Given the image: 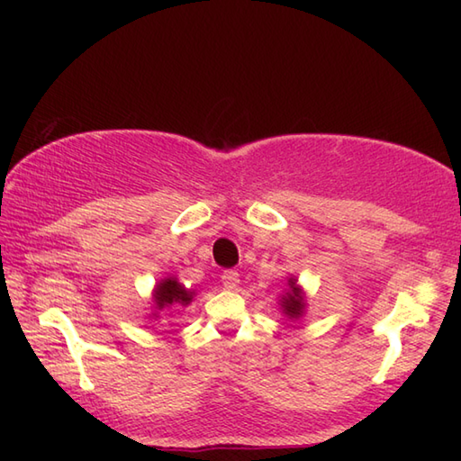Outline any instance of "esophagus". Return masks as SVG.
Returning a JSON list of instances; mask_svg holds the SVG:
<instances>
[{"mask_svg":"<svg viewBox=\"0 0 461 461\" xmlns=\"http://www.w3.org/2000/svg\"><path fill=\"white\" fill-rule=\"evenodd\" d=\"M221 283L225 289H236L240 285V273L238 271H225L221 276Z\"/></svg>","mask_w":461,"mask_h":461,"instance_id":"esophagus-1","label":"esophagus"}]
</instances>
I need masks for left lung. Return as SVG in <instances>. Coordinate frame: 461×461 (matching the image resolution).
Returning <instances> with one entry per match:
<instances>
[{
    "label": "left lung",
    "instance_id": "8db88e82",
    "mask_svg": "<svg viewBox=\"0 0 461 461\" xmlns=\"http://www.w3.org/2000/svg\"><path fill=\"white\" fill-rule=\"evenodd\" d=\"M281 311L285 312L289 319H299L303 317V311H305V295H303V289L297 285V279H289V291L281 297Z\"/></svg>",
    "mask_w": 461,
    "mask_h": 461
}]
</instances>
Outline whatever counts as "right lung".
Instances as JSON below:
<instances>
[{"label": "right lung", "mask_w": 461, "mask_h": 461, "mask_svg": "<svg viewBox=\"0 0 461 461\" xmlns=\"http://www.w3.org/2000/svg\"><path fill=\"white\" fill-rule=\"evenodd\" d=\"M195 293L188 291L184 285H180L178 279L176 277H166L162 279L158 285L154 287V307L162 311V309H168L172 305H190L192 299H194Z\"/></svg>", "instance_id": "right-lung-1"}]
</instances>
